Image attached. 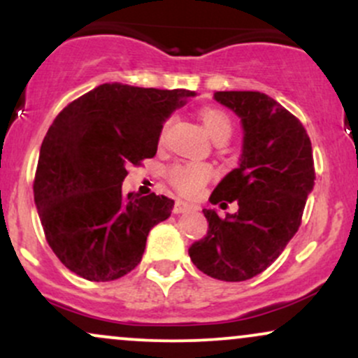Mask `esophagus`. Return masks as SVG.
<instances>
[{"instance_id":"1","label":"esophagus","mask_w":358,"mask_h":358,"mask_svg":"<svg viewBox=\"0 0 358 358\" xmlns=\"http://www.w3.org/2000/svg\"><path fill=\"white\" fill-rule=\"evenodd\" d=\"M193 208H195V207H193V205L183 202V200H176V203H175V207H173V213L190 212V210H193Z\"/></svg>"}]
</instances>
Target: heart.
<instances>
[{"mask_svg": "<svg viewBox=\"0 0 358 358\" xmlns=\"http://www.w3.org/2000/svg\"><path fill=\"white\" fill-rule=\"evenodd\" d=\"M205 129L213 139L227 138L232 133V121L227 113L215 108H205L200 113ZM212 178V168L205 163H190V165H176L170 170L171 183L180 192L188 196H195L202 192L203 185Z\"/></svg>", "mask_w": 358, "mask_h": 358, "instance_id": "1", "label": "heart"}]
</instances>
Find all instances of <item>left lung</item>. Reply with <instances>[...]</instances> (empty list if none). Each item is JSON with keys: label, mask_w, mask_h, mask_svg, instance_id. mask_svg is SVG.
<instances>
[{"label": "left lung", "mask_w": 358, "mask_h": 358, "mask_svg": "<svg viewBox=\"0 0 358 358\" xmlns=\"http://www.w3.org/2000/svg\"><path fill=\"white\" fill-rule=\"evenodd\" d=\"M213 99L239 116L244 138L239 165L208 200L239 208L224 219L203 208L207 236L188 254L207 276L245 281L268 269L298 232L315 185L313 151L301 122L266 94L225 90Z\"/></svg>", "instance_id": "8db88e82"}]
</instances>
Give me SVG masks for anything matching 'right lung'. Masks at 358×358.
Instances as JSON below:
<instances>
[{
    "instance_id": "1",
    "label": "right lung",
    "mask_w": 358,
    "mask_h": 358,
    "mask_svg": "<svg viewBox=\"0 0 358 358\" xmlns=\"http://www.w3.org/2000/svg\"><path fill=\"white\" fill-rule=\"evenodd\" d=\"M187 89L102 84L67 106L48 127L34 193L55 256L77 276L114 281L141 262L148 234L171 215L165 195L122 193L127 166L153 158Z\"/></svg>"
}]
</instances>
